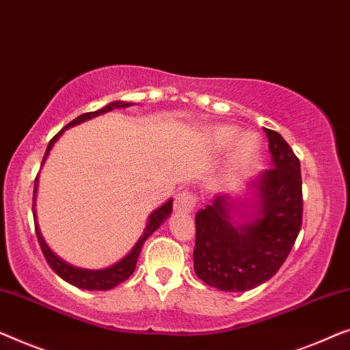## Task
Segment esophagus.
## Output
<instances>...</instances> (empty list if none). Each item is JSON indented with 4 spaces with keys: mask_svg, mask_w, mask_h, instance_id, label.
Here are the masks:
<instances>
[{
    "mask_svg": "<svg viewBox=\"0 0 350 350\" xmlns=\"http://www.w3.org/2000/svg\"><path fill=\"white\" fill-rule=\"evenodd\" d=\"M196 204V196L195 193H191L189 190L180 191L177 193L176 201H174V209L180 211V213H191L195 209Z\"/></svg>",
    "mask_w": 350,
    "mask_h": 350,
    "instance_id": "34e87169",
    "label": "esophagus"
}]
</instances>
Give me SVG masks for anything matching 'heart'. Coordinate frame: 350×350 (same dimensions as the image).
<instances>
[{"label":"heart","mask_w":350,"mask_h":350,"mask_svg":"<svg viewBox=\"0 0 350 350\" xmlns=\"http://www.w3.org/2000/svg\"><path fill=\"white\" fill-rule=\"evenodd\" d=\"M238 131L231 126H215L211 128L208 133V141L211 147L215 152H222L226 147L231 146V142L236 139ZM257 142L252 137L243 136L236 142L233 150L225 161L224 168L220 170V174L217 176V185L219 187H231L238 182L241 177L247 173L250 166L254 165L255 159H257Z\"/></svg>","instance_id":"1"}]
</instances>
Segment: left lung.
<instances>
[{"label": "left lung", "mask_w": 350, "mask_h": 350, "mask_svg": "<svg viewBox=\"0 0 350 350\" xmlns=\"http://www.w3.org/2000/svg\"><path fill=\"white\" fill-rule=\"evenodd\" d=\"M265 133L271 168L250 185L252 201L244 204L219 195L195 217V273L224 292H245L271 279L288 257L301 228L299 160L278 131L265 128ZM245 205L250 209L244 213ZM238 210L241 217L236 221Z\"/></svg>", "instance_id": "obj_1"}]
</instances>
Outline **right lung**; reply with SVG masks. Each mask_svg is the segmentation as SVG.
Wrapping results in <instances>:
<instances>
[{
	"label": "right lung",
	"instance_id": "add662e5",
	"mask_svg": "<svg viewBox=\"0 0 350 350\" xmlns=\"http://www.w3.org/2000/svg\"><path fill=\"white\" fill-rule=\"evenodd\" d=\"M128 106H131V103L114 101V103H109V105H106L105 107H103V109H98L95 112H85V114L79 116L77 119L70 122V124L63 128L62 131H58L57 135L52 137L51 142H49V146H47L46 154H44L42 165H44V161H46L47 155L51 154V149L53 147V144H55V142L58 141V137L63 135V131H65L66 128H71V126H75L77 124H82L83 120L93 119V117H96L100 114H106V112L116 109V107H128ZM36 193H38V177H36V180H34V191H33V217H34V228H36V236H38L39 245H41L44 257H46L49 267H51L53 271L60 275L62 279H65L66 282H70L72 285H76V287L83 288V290H111V288L117 287V285L122 284L124 280L130 278L133 271H135L137 257H139L142 245H144L146 239L149 238V236L154 233V231L159 228V226L163 224L166 219L170 217L171 211H173V200H168L163 206H160L159 209H155L154 213L149 215L146 230L139 238V241H137L135 247L130 250V254H128L126 257L122 258L120 262H117L116 265H112V267L105 268V269H82V268L71 267L70 263L63 262L62 258H58L57 255L52 252L51 247H49L46 241H44L42 234H41V230H39V225H38L36 209H34V206H36V204H34V203H36Z\"/></svg>",
	"mask_w": 350,
	"mask_h": 350
}]
</instances>
